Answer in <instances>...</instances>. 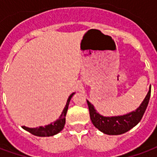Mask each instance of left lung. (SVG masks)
I'll use <instances>...</instances> for the list:
<instances>
[{
  "mask_svg": "<svg viewBox=\"0 0 157 157\" xmlns=\"http://www.w3.org/2000/svg\"><path fill=\"white\" fill-rule=\"evenodd\" d=\"M150 97H151V87L141 105L138 109L126 115L118 116V117H103L100 115L96 112L94 107L87 101L90 118L93 125L102 133L111 135H121L128 131L133 127H135L141 120L142 117L145 112V109L148 106Z\"/></svg>",
  "mask_w": 157,
  "mask_h": 157,
  "instance_id": "left-lung-1",
  "label": "left lung"
}]
</instances>
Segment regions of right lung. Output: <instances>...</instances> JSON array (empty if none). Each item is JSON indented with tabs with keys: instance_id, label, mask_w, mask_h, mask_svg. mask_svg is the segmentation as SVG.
Listing matches in <instances>:
<instances>
[{
	"instance_id": "1",
	"label": "right lung",
	"mask_w": 157,
	"mask_h": 157,
	"mask_svg": "<svg viewBox=\"0 0 157 157\" xmlns=\"http://www.w3.org/2000/svg\"><path fill=\"white\" fill-rule=\"evenodd\" d=\"M74 95V93H72L71 95L69 97L66 105H65V109L62 112L61 115L59 116V119L56 121L50 124L46 125L44 127H38V128H28L25 126H22V128L26 129L27 131L31 133L33 135H36V136H41V137H45V136H53V135L58 134L59 132H60L64 128L65 124V116H66V113L68 110V106L70 103V101L71 99L72 96Z\"/></svg>"
}]
</instances>
